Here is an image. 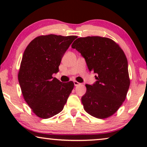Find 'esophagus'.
I'll return each instance as SVG.
<instances>
[{"label": "esophagus", "instance_id": "esophagus-1", "mask_svg": "<svg viewBox=\"0 0 147 147\" xmlns=\"http://www.w3.org/2000/svg\"><path fill=\"white\" fill-rule=\"evenodd\" d=\"M74 86H77L80 85V84L79 82H78L77 81H74Z\"/></svg>", "mask_w": 147, "mask_h": 147}]
</instances>
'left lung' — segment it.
<instances>
[{
  "label": "left lung",
  "mask_w": 147,
  "mask_h": 147,
  "mask_svg": "<svg viewBox=\"0 0 147 147\" xmlns=\"http://www.w3.org/2000/svg\"><path fill=\"white\" fill-rule=\"evenodd\" d=\"M71 47L84 57L89 71L96 74L95 83L86 85L82 97L84 110L97 118L110 117L125 100L130 86L123 50L111 39L98 36L78 38Z\"/></svg>",
  "instance_id": "1"
}]
</instances>
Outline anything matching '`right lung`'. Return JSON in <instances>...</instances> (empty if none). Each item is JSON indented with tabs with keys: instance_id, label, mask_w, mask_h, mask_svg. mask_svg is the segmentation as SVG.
<instances>
[{
	"instance_id": "obj_1",
	"label": "right lung",
	"mask_w": 147,
	"mask_h": 147,
	"mask_svg": "<svg viewBox=\"0 0 147 147\" xmlns=\"http://www.w3.org/2000/svg\"><path fill=\"white\" fill-rule=\"evenodd\" d=\"M77 36L41 35L24 51L18 79L24 99L38 117L49 118L63 109L74 84L62 83L53 74L59 71L64 53Z\"/></svg>"
}]
</instances>
